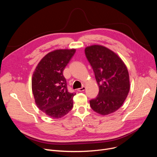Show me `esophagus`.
<instances>
[{"label": "esophagus", "mask_w": 157, "mask_h": 157, "mask_svg": "<svg viewBox=\"0 0 157 157\" xmlns=\"http://www.w3.org/2000/svg\"><path fill=\"white\" fill-rule=\"evenodd\" d=\"M85 89H86V87L84 86H83L81 88H78V92H83V91H85Z\"/></svg>", "instance_id": "esophagus-1"}]
</instances>
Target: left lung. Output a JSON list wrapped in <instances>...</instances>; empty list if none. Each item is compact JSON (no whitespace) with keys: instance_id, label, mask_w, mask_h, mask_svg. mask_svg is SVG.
<instances>
[{"instance_id":"left-lung-1","label":"left lung","mask_w":157,"mask_h":157,"mask_svg":"<svg viewBox=\"0 0 157 157\" xmlns=\"http://www.w3.org/2000/svg\"><path fill=\"white\" fill-rule=\"evenodd\" d=\"M99 88L97 97L90 101L91 108L101 115L117 111L130 90L129 74L118 55L105 46L92 45L85 49Z\"/></svg>"}]
</instances>
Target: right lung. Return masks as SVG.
I'll list each match as a JSON object with an SVG mask.
<instances>
[{
	"label": "right lung",
	"mask_w": 157,
	"mask_h": 157,
	"mask_svg": "<svg viewBox=\"0 0 157 157\" xmlns=\"http://www.w3.org/2000/svg\"><path fill=\"white\" fill-rule=\"evenodd\" d=\"M76 49H61L48 53L37 64L32 75V90L37 108L51 118L67 114L73 107V97L67 88L63 71Z\"/></svg>",
	"instance_id": "1"
}]
</instances>
